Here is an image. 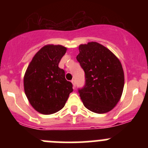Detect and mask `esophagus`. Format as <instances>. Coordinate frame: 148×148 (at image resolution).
Segmentation results:
<instances>
[{"label":"esophagus","instance_id":"1","mask_svg":"<svg viewBox=\"0 0 148 148\" xmlns=\"http://www.w3.org/2000/svg\"><path fill=\"white\" fill-rule=\"evenodd\" d=\"M71 83L73 84V86H74V88H75V86H76V82H75V80H74V79L71 80Z\"/></svg>","mask_w":148,"mask_h":148}]
</instances>
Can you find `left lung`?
Returning <instances> with one entry per match:
<instances>
[{
	"mask_svg": "<svg viewBox=\"0 0 148 148\" xmlns=\"http://www.w3.org/2000/svg\"><path fill=\"white\" fill-rule=\"evenodd\" d=\"M77 59L85 73L84 86L78 89L86 108L102 114L112 110L122 96L125 84L120 60L97 42L82 44Z\"/></svg>",
	"mask_w": 148,
	"mask_h": 148,
	"instance_id": "8db88e82",
	"label": "left lung"
}]
</instances>
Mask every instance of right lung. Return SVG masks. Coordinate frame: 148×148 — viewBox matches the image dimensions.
Masks as SVG:
<instances>
[{
  "instance_id": "right-lung-1",
  "label": "right lung",
  "mask_w": 148,
  "mask_h": 148,
  "mask_svg": "<svg viewBox=\"0 0 148 148\" xmlns=\"http://www.w3.org/2000/svg\"><path fill=\"white\" fill-rule=\"evenodd\" d=\"M66 48L47 45L33 58L24 76V91L30 104L38 112L51 114L64 107L72 84L65 79L64 70L59 67Z\"/></svg>"
}]
</instances>
